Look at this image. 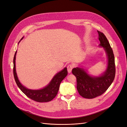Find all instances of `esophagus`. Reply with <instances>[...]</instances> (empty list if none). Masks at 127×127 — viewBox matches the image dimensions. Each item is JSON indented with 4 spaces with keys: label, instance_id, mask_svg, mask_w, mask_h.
I'll use <instances>...</instances> for the list:
<instances>
[{
    "label": "esophagus",
    "instance_id": "obj_1",
    "mask_svg": "<svg viewBox=\"0 0 127 127\" xmlns=\"http://www.w3.org/2000/svg\"><path fill=\"white\" fill-rule=\"evenodd\" d=\"M73 68H74V66H73V64H70L68 65L67 70H68V71L69 73H70L71 72V70L73 69Z\"/></svg>",
    "mask_w": 127,
    "mask_h": 127
}]
</instances>
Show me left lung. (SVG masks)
<instances>
[{
    "label": "left lung",
    "instance_id": "8db88e82",
    "mask_svg": "<svg viewBox=\"0 0 127 127\" xmlns=\"http://www.w3.org/2000/svg\"><path fill=\"white\" fill-rule=\"evenodd\" d=\"M99 46L103 47L107 56V66L103 74L98 77L91 76L83 68L72 69V73L77 79V89L80 96L93 98L103 94L113 82L116 75L114 56L107 38L103 33L97 31Z\"/></svg>",
    "mask_w": 127,
    "mask_h": 127
}]
</instances>
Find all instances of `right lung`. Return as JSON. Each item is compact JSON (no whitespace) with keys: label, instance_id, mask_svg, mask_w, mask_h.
<instances>
[{"label":"right lung","instance_id":"obj_1","mask_svg":"<svg viewBox=\"0 0 127 127\" xmlns=\"http://www.w3.org/2000/svg\"><path fill=\"white\" fill-rule=\"evenodd\" d=\"M22 39L23 37L22 38ZM16 52L15 53L13 59V73L15 80L18 87L20 88L23 93L25 94L29 98L32 99V100L38 102H47L51 101L56 96L59 89L61 82L67 75L68 71L67 68L65 67L63 70L58 72L53 77L50 83L44 88L37 90H30L23 86L18 79L16 71V66H15Z\"/></svg>","mask_w":127,"mask_h":127}]
</instances>
